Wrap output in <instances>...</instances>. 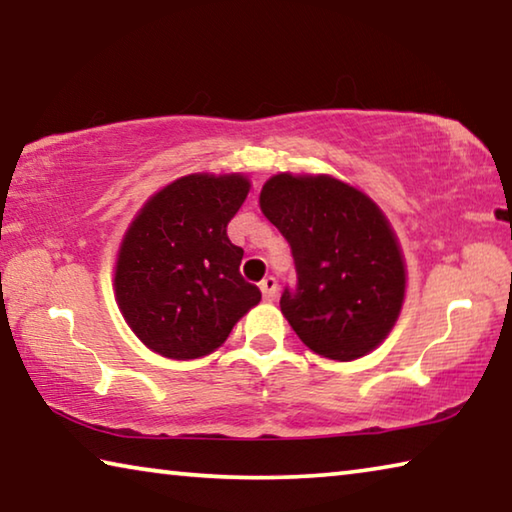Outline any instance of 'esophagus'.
Masks as SVG:
<instances>
[{
  "instance_id": "1",
  "label": "esophagus",
  "mask_w": 512,
  "mask_h": 512,
  "mask_svg": "<svg viewBox=\"0 0 512 512\" xmlns=\"http://www.w3.org/2000/svg\"><path fill=\"white\" fill-rule=\"evenodd\" d=\"M259 289H262L264 300L273 302L277 298V280H275V277H264L262 284H259Z\"/></svg>"
}]
</instances>
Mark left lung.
Returning a JSON list of instances; mask_svg holds the SVG:
<instances>
[{
    "mask_svg": "<svg viewBox=\"0 0 512 512\" xmlns=\"http://www.w3.org/2000/svg\"><path fill=\"white\" fill-rule=\"evenodd\" d=\"M259 207L296 262V291L284 289L280 309L300 341L332 361L366 357L384 343L402 311L406 264L379 205L325 173H277Z\"/></svg>",
    "mask_w": 512,
    "mask_h": 512,
    "instance_id": "obj_1",
    "label": "left lung"
}]
</instances>
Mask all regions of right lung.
<instances>
[{
  "mask_svg": "<svg viewBox=\"0 0 512 512\" xmlns=\"http://www.w3.org/2000/svg\"><path fill=\"white\" fill-rule=\"evenodd\" d=\"M250 192L244 173H189L155 192L121 239L115 298L151 352L189 361L221 348L262 293L239 273L228 223Z\"/></svg>",
  "mask_w": 512,
  "mask_h": 512,
  "instance_id": "1",
  "label": "right lung"
}]
</instances>
